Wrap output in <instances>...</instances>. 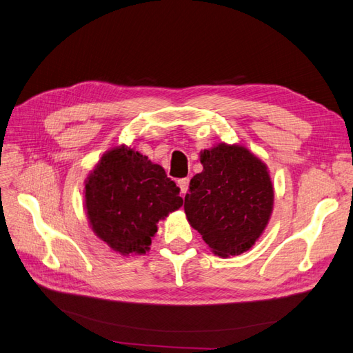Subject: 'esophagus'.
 I'll list each match as a JSON object with an SVG mask.
<instances>
[{"instance_id": "1", "label": "esophagus", "mask_w": 353, "mask_h": 353, "mask_svg": "<svg viewBox=\"0 0 353 353\" xmlns=\"http://www.w3.org/2000/svg\"><path fill=\"white\" fill-rule=\"evenodd\" d=\"M188 185H190V179L188 178H181L178 179V187L181 188V193L185 194L188 191Z\"/></svg>"}]
</instances>
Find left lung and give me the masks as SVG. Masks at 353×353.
Segmentation results:
<instances>
[{"instance_id": "8db88e82", "label": "left lung", "mask_w": 353, "mask_h": 353, "mask_svg": "<svg viewBox=\"0 0 353 353\" xmlns=\"http://www.w3.org/2000/svg\"><path fill=\"white\" fill-rule=\"evenodd\" d=\"M203 170L190 181V225L227 258L249 250L270 221L274 188L268 170L248 148L219 144L200 153Z\"/></svg>"}]
</instances>
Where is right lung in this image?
<instances>
[{
  "mask_svg": "<svg viewBox=\"0 0 353 353\" xmlns=\"http://www.w3.org/2000/svg\"><path fill=\"white\" fill-rule=\"evenodd\" d=\"M85 206L95 236L114 252L145 253L159 219L183 206V197L162 166L122 145L87 178Z\"/></svg>",
  "mask_w": 353,
  "mask_h": 353,
  "instance_id": "right-lung-1",
  "label": "right lung"
}]
</instances>
